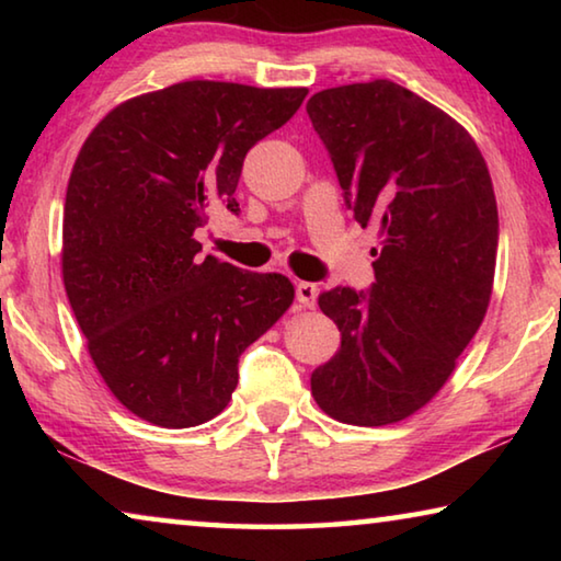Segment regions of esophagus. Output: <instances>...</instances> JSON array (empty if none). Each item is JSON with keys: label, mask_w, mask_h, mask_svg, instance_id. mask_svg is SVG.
Wrapping results in <instances>:
<instances>
[{"label": "esophagus", "mask_w": 561, "mask_h": 561, "mask_svg": "<svg viewBox=\"0 0 561 561\" xmlns=\"http://www.w3.org/2000/svg\"><path fill=\"white\" fill-rule=\"evenodd\" d=\"M297 301L301 304V307H307V309H311V307H317V297H319V289H317V284H311V282H297Z\"/></svg>", "instance_id": "34e87169"}]
</instances>
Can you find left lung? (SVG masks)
I'll return each instance as SVG.
<instances>
[{
	"mask_svg": "<svg viewBox=\"0 0 561 561\" xmlns=\"http://www.w3.org/2000/svg\"><path fill=\"white\" fill-rule=\"evenodd\" d=\"M307 113L354 220L378 230L371 291L319 294L341 346L314 368L311 396L339 423L391 425L440 391L485 319L495 190L470 133L393 81L324 89Z\"/></svg>",
	"mask_w": 561,
	"mask_h": 561,
	"instance_id": "8db88e82",
	"label": "left lung"
}]
</instances>
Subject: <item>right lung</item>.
<instances>
[{
  "label": "right lung",
  "instance_id": "1",
  "mask_svg": "<svg viewBox=\"0 0 561 561\" xmlns=\"http://www.w3.org/2000/svg\"><path fill=\"white\" fill-rule=\"evenodd\" d=\"M309 89L183 81L118 103L89 133L64 205L61 274L93 366L133 415L193 428L222 413L237 360L294 299L282 274L197 257L213 205L240 213L247 150Z\"/></svg>",
  "mask_w": 561,
  "mask_h": 561
}]
</instances>
